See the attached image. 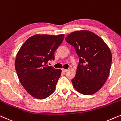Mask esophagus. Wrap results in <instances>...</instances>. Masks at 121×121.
<instances>
[{"label": "esophagus", "instance_id": "obj_1", "mask_svg": "<svg viewBox=\"0 0 121 121\" xmlns=\"http://www.w3.org/2000/svg\"><path fill=\"white\" fill-rule=\"evenodd\" d=\"M67 69H62V72H64V73H65V72H67Z\"/></svg>", "mask_w": 121, "mask_h": 121}]
</instances>
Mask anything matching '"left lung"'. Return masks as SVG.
<instances>
[{
  "label": "left lung",
  "mask_w": 121,
  "mask_h": 121,
  "mask_svg": "<svg viewBox=\"0 0 121 121\" xmlns=\"http://www.w3.org/2000/svg\"><path fill=\"white\" fill-rule=\"evenodd\" d=\"M79 56L76 76L72 80L76 90L85 95H93L106 82L112 63V54L100 37L88 30L72 32L65 38Z\"/></svg>",
  "instance_id": "8db88e82"
}]
</instances>
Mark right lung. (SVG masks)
<instances>
[{"mask_svg":"<svg viewBox=\"0 0 121 121\" xmlns=\"http://www.w3.org/2000/svg\"><path fill=\"white\" fill-rule=\"evenodd\" d=\"M64 35L36 34L30 37L17 53L15 67L22 86L30 95L45 99L55 91L61 70L48 65Z\"/></svg>","mask_w":121,"mask_h":121,"instance_id":"right-lung-1","label":"right lung"}]
</instances>
